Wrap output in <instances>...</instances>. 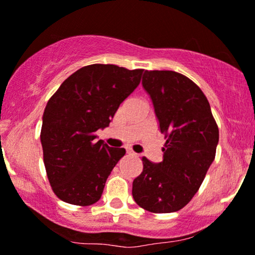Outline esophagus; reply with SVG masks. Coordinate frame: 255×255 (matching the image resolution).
Returning <instances> with one entry per match:
<instances>
[{
  "label": "esophagus",
  "instance_id": "obj_1",
  "mask_svg": "<svg viewBox=\"0 0 255 255\" xmlns=\"http://www.w3.org/2000/svg\"><path fill=\"white\" fill-rule=\"evenodd\" d=\"M127 151H128V152H129V154H133V155H135V152H134V151H133V150H132V149H127Z\"/></svg>",
  "mask_w": 255,
  "mask_h": 255
}]
</instances>
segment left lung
Returning <instances> with one entry per match:
<instances>
[{"label": "left lung", "mask_w": 255, "mask_h": 255, "mask_svg": "<svg viewBox=\"0 0 255 255\" xmlns=\"http://www.w3.org/2000/svg\"><path fill=\"white\" fill-rule=\"evenodd\" d=\"M165 134L161 162L145 156L133 181L134 202L150 213L181 210L198 192L215 159L219 128L197 84L173 71H145L141 80Z\"/></svg>", "instance_id": "1"}]
</instances>
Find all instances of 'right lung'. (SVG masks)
I'll list each match as a JSON object with an SVG mask.
<instances>
[{"mask_svg":"<svg viewBox=\"0 0 255 255\" xmlns=\"http://www.w3.org/2000/svg\"><path fill=\"white\" fill-rule=\"evenodd\" d=\"M141 74L143 69L90 64L69 76L49 100L40 140L47 178L61 200L87 206L101 198L126 149L96 140L95 132L109 127Z\"/></svg>","mask_w":255,"mask_h":255,"instance_id":"add662e5","label":"right lung"}]
</instances>
